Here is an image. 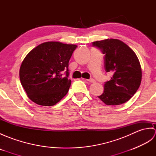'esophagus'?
I'll return each mask as SVG.
<instances>
[{
  "mask_svg": "<svg viewBox=\"0 0 156 156\" xmlns=\"http://www.w3.org/2000/svg\"><path fill=\"white\" fill-rule=\"evenodd\" d=\"M86 80L88 81V82H91V83L95 82V80H94V79H93V78H90V79H88V80Z\"/></svg>",
  "mask_w": 156,
  "mask_h": 156,
  "instance_id": "34e87169",
  "label": "esophagus"
}]
</instances>
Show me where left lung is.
<instances>
[{
  "instance_id": "8db88e82",
  "label": "left lung",
  "mask_w": 156,
  "mask_h": 156,
  "mask_svg": "<svg viewBox=\"0 0 156 156\" xmlns=\"http://www.w3.org/2000/svg\"><path fill=\"white\" fill-rule=\"evenodd\" d=\"M104 54L106 72L111 80L105 82L104 92L98 98L107 105H119L128 101L140 87L142 73L136 54L125 43L116 39L92 42Z\"/></svg>"
}]
</instances>
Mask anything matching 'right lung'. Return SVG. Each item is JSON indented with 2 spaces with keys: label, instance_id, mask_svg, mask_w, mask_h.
Instances as JSON below:
<instances>
[{
  "label": "right lung",
  "instance_id": "add662e5",
  "mask_svg": "<svg viewBox=\"0 0 156 156\" xmlns=\"http://www.w3.org/2000/svg\"><path fill=\"white\" fill-rule=\"evenodd\" d=\"M77 45L58 41L43 43L26 55L21 64L19 77L28 97L35 103L53 106L68 93V63ZM65 70L66 76L61 72Z\"/></svg>",
  "mask_w": 156,
  "mask_h": 156
}]
</instances>
